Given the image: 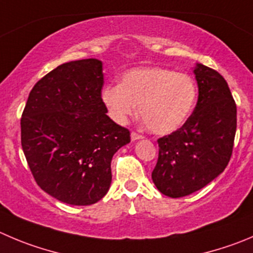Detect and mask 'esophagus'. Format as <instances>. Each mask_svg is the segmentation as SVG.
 I'll return each instance as SVG.
<instances>
[{
  "mask_svg": "<svg viewBox=\"0 0 253 253\" xmlns=\"http://www.w3.org/2000/svg\"><path fill=\"white\" fill-rule=\"evenodd\" d=\"M130 138H131V141H136V140H140V139H143V135H140V134L138 133H131L130 134Z\"/></svg>",
  "mask_w": 253,
  "mask_h": 253,
  "instance_id": "1",
  "label": "esophagus"
}]
</instances>
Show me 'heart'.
Masks as SVG:
<instances>
[{
    "instance_id": "1",
    "label": "heart",
    "mask_w": 253,
    "mask_h": 253,
    "mask_svg": "<svg viewBox=\"0 0 253 253\" xmlns=\"http://www.w3.org/2000/svg\"><path fill=\"white\" fill-rule=\"evenodd\" d=\"M196 95L191 77L160 67L130 69L122 77V83L102 90L103 104L114 122L125 124L139 105L146 128L159 135L174 133L186 122Z\"/></svg>"
}]
</instances>
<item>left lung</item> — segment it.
Returning a JSON list of instances; mask_svg holds the SVG:
<instances>
[{
    "mask_svg": "<svg viewBox=\"0 0 253 253\" xmlns=\"http://www.w3.org/2000/svg\"><path fill=\"white\" fill-rule=\"evenodd\" d=\"M199 98L181 128L158 140L151 179L161 194L182 197L203 189L227 167L236 134V104L218 72L196 63Z\"/></svg>",
    "mask_w": 253,
    "mask_h": 253,
    "instance_id": "obj_1",
    "label": "left lung"
}]
</instances>
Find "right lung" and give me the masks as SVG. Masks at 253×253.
I'll return each mask as SVG.
<instances>
[{"mask_svg":"<svg viewBox=\"0 0 253 253\" xmlns=\"http://www.w3.org/2000/svg\"><path fill=\"white\" fill-rule=\"evenodd\" d=\"M103 63L88 58L63 63L35 84L21 119V143L38 186L69 205L104 197L112 158L130 143L102 100Z\"/></svg>","mask_w":253,"mask_h":253,"instance_id":"right-lung-1","label":"right lung"}]
</instances>
